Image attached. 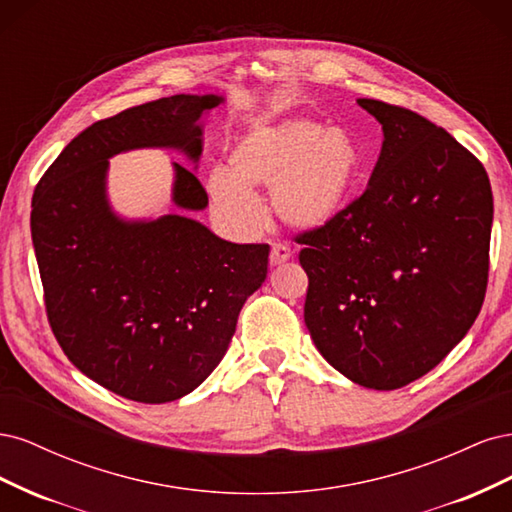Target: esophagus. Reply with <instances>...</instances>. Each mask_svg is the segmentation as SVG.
Listing matches in <instances>:
<instances>
[{
    "instance_id": "esophagus-1",
    "label": "esophagus",
    "mask_w": 512,
    "mask_h": 512,
    "mask_svg": "<svg viewBox=\"0 0 512 512\" xmlns=\"http://www.w3.org/2000/svg\"><path fill=\"white\" fill-rule=\"evenodd\" d=\"M290 256H292V252H290L288 245H284V243H273L271 245V254H269L271 265H282V262L290 260Z\"/></svg>"
}]
</instances>
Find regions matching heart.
<instances>
[{
	"label": "heart",
	"instance_id": "obj_1",
	"mask_svg": "<svg viewBox=\"0 0 512 512\" xmlns=\"http://www.w3.org/2000/svg\"><path fill=\"white\" fill-rule=\"evenodd\" d=\"M359 173L361 153L348 132L286 119L243 132L230 151V170L215 166L209 173L207 194L239 235L262 224L258 190H271V211L282 224L314 228L344 209Z\"/></svg>",
	"mask_w": 512,
	"mask_h": 512
}]
</instances>
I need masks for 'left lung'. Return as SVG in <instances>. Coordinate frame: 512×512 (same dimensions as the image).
Listing matches in <instances>:
<instances>
[{"instance_id": "1", "label": "left lung", "mask_w": 512, "mask_h": 512, "mask_svg": "<svg viewBox=\"0 0 512 512\" xmlns=\"http://www.w3.org/2000/svg\"><path fill=\"white\" fill-rule=\"evenodd\" d=\"M359 104L384 132L367 190L294 239L316 348L352 382L393 391L436 367L483 307L493 196L485 166L436 123Z\"/></svg>"}]
</instances>
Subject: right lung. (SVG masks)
<instances>
[{
    "instance_id": "add662e5",
    "label": "right lung",
    "mask_w": 512,
    "mask_h": 512,
    "mask_svg": "<svg viewBox=\"0 0 512 512\" xmlns=\"http://www.w3.org/2000/svg\"><path fill=\"white\" fill-rule=\"evenodd\" d=\"M218 96H170L91 123L40 177L32 239L44 307L64 354L87 378L141 404L194 391L218 367L245 299L267 277V243H230L183 215L126 224L106 205L108 158L179 147L198 160L196 126ZM175 205L207 192L175 164Z\"/></svg>"
}]
</instances>
